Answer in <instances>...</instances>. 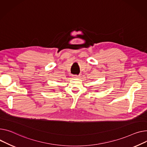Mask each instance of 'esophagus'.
<instances>
[{
	"label": "esophagus",
	"instance_id": "34e87169",
	"mask_svg": "<svg viewBox=\"0 0 147 147\" xmlns=\"http://www.w3.org/2000/svg\"><path fill=\"white\" fill-rule=\"evenodd\" d=\"M80 76H77V75H76V76H74V78H76V79H79L80 78Z\"/></svg>",
	"mask_w": 147,
	"mask_h": 147
}]
</instances>
